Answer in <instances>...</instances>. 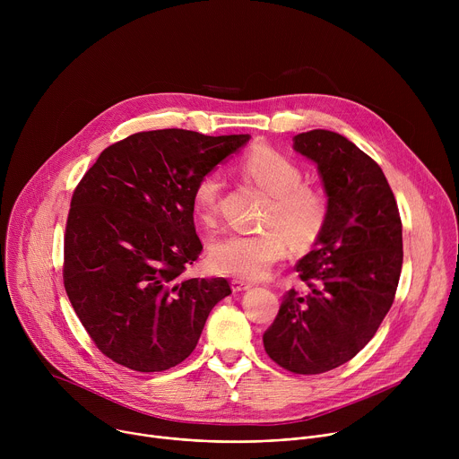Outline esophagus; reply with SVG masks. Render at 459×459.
<instances>
[{"label": "esophagus", "instance_id": "1", "mask_svg": "<svg viewBox=\"0 0 459 459\" xmlns=\"http://www.w3.org/2000/svg\"><path fill=\"white\" fill-rule=\"evenodd\" d=\"M230 287H232L234 292H241V290H248L252 285L247 283V281H243V280H232V281H230Z\"/></svg>", "mask_w": 459, "mask_h": 459}]
</instances>
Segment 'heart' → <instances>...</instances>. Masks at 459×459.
<instances>
[{"label": "heart", "mask_w": 459, "mask_h": 459, "mask_svg": "<svg viewBox=\"0 0 459 459\" xmlns=\"http://www.w3.org/2000/svg\"><path fill=\"white\" fill-rule=\"evenodd\" d=\"M241 174L271 194L264 223L267 230L254 234H229L209 248L211 267L238 280H259L289 250V239L296 248L312 247L329 220L331 202L319 185L305 183L301 167L287 154L273 147H257L239 163ZM223 181L211 170L192 188V211L195 220L212 227L220 216Z\"/></svg>", "instance_id": "obj_1"}]
</instances>
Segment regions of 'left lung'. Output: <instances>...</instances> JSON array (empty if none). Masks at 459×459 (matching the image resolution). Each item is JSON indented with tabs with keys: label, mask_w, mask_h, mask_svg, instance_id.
<instances>
[{
	"label": "left lung",
	"mask_w": 459,
	"mask_h": 459,
	"mask_svg": "<svg viewBox=\"0 0 459 459\" xmlns=\"http://www.w3.org/2000/svg\"><path fill=\"white\" fill-rule=\"evenodd\" d=\"M316 161L331 212L314 248L298 261L303 290L285 292L264 334L273 361L294 374H321L352 359L394 301L402 264V218L381 167L331 130L294 136Z\"/></svg>",
	"instance_id": "left-lung-1"
}]
</instances>
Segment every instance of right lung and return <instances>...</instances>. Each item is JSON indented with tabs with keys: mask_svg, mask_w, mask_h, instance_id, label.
<instances>
[{
	"mask_svg": "<svg viewBox=\"0 0 459 459\" xmlns=\"http://www.w3.org/2000/svg\"><path fill=\"white\" fill-rule=\"evenodd\" d=\"M248 134L163 128L107 147L74 188L65 227L63 283L87 334L138 372L176 367L198 345L225 278L183 273L204 250L192 188Z\"/></svg>",
	"mask_w": 459,
	"mask_h": 459,
	"instance_id": "add662e5",
	"label": "right lung"
}]
</instances>
